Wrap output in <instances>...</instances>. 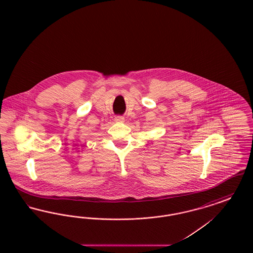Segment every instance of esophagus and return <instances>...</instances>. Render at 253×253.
Here are the masks:
<instances>
[{
	"instance_id": "esophagus-1",
	"label": "esophagus",
	"mask_w": 253,
	"mask_h": 253,
	"mask_svg": "<svg viewBox=\"0 0 253 253\" xmlns=\"http://www.w3.org/2000/svg\"><path fill=\"white\" fill-rule=\"evenodd\" d=\"M115 121H117V122H124L125 120H124V117H121V116H117V117L115 118Z\"/></svg>"
}]
</instances>
